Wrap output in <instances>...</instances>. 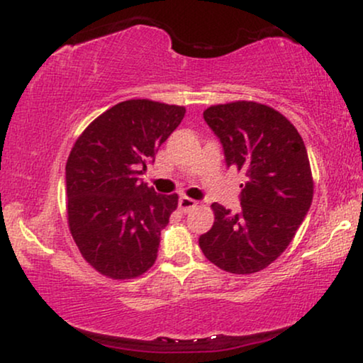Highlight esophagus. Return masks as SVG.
Returning a JSON list of instances; mask_svg holds the SVG:
<instances>
[{"label": "esophagus", "mask_w": 363, "mask_h": 363, "mask_svg": "<svg viewBox=\"0 0 363 363\" xmlns=\"http://www.w3.org/2000/svg\"><path fill=\"white\" fill-rule=\"evenodd\" d=\"M196 206H197V202L194 199H191V197L182 196L181 199H179V207H181L184 212H189L191 209H194Z\"/></svg>", "instance_id": "1"}]
</instances>
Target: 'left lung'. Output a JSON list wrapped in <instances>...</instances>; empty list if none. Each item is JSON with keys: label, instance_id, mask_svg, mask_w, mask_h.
I'll use <instances>...</instances> for the list:
<instances>
[{"label": "left lung", "instance_id": "obj_1", "mask_svg": "<svg viewBox=\"0 0 363 363\" xmlns=\"http://www.w3.org/2000/svg\"><path fill=\"white\" fill-rule=\"evenodd\" d=\"M204 119L224 147L227 167L244 172L245 182L238 214L211 206L214 225L199 245L225 272H259L287 249L311 209L306 144L286 116L254 101L211 106Z\"/></svg>", "mask_w": 363, "mask_h": 363}]
</instances>
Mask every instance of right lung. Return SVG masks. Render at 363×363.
<instances>
[{"label": "right lung", "mask_w": 363, "mask_h": 363, "mask_svg": "<svg viewBox=\"0 0 363 363\" xmlns=\"http://www.w3.org/2000/svg\"><path fill=\"white\" fill-rule=\"evenodd\" d=\"M184 114V106L123 101L98 116L71 149L67 224L86 262L106 277H139L156 262L179 197L157 194L141 176Z\"/></svg>", "instance_id": "1"}]
</instances>
